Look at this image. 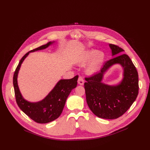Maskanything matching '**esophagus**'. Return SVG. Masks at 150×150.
I'll return each mask as SVG.
<instances>
[{"instance_id":"34e87169","label":"esophagus","mask_w":150,"mask_h":150,"mask_svg":"<svg viewBox=\"0 0 150 150\" xmlns=\"http://www.w3.org/2000/svg\"><path fill=\"white\" fill-rule=\"evenodd\" d=\"M78 83L79 84V85H83V83H84V80H83V78L82 76H79L78 78Z\"/></svg>"}]
</instances>
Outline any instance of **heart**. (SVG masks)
I'll list each match as a JSON object with an SVG mask.
<instances>
[{
	"mask_svg": "<svg viewBox=\"0 0 150 150\" xmlns=\"http://www.w3.org/2000/svg\"><path fill=\"white\" fill-rule=\"evenodd\" d=\"M104 60V54L103 52H97L96 50H91L83 54L79 60L81 65H85L89 63L86 68V71L88 74H93L97 72L100 68Z\"/></svg>",
	"mask_w": 150,
	"mask_h": 150,
	"instance_id": "obj_1",
	"label": "heart"
}]
</instances>
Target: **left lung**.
<instances>
[{
	"mask_svg": "<svg viewBox=\"0 0 150 150\" xmlns=\"http://www.w3.org/2000/svg\"><path fill=\"white\" fill-rule=\"evenodd\" d=\"M113 55L123 50L119 46L110 44ZM115 63H120L124 68V78L116 87L101 82L103 74ZM84 88L87 104L92 112L100 118L113 119L122 116L136 100L139 91L138 74L130 57L126 54L107 61L100 72L85 78Z\"/></svg>",
	"mask_w": 150,
	"mask_h": 150,
	"instance_id": "8db88e82",
	"label": "left lung"
}]
</instances>
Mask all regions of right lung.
Segmentation results:
<instances>
[{"label": "right lung", "instance_id": "1", "mask_svg": "<svg viewBox=\"0 0 150 150\" xmlns=\"http://www.w3.org/2000/svg\"><path fill=\"white\" fill-rule=\"evenodd\" d=\"M52 43V42H49L46 45L27 53L20 60L13 77L15 96L18 105L28 117L38 123H49L58 118L63 111L68 96L77 85L78 75L70 79L59 81L48 96L40 102L34 103L28 102L21 96L17 83V75L21 63L30 52L46 49Z\"/></svg>", "mask_w": 150, "mask_h": 150}]
</instances>
